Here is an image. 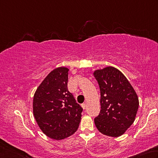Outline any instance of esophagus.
I'll list each match as a JSON object with an SVG mask.
<instances>
[{
    "instance_id": "obj_1",
    "label": "esophagus",
    "mask_w": 158,
    "mask_h": 158,
    "mask_svg": "<svg viewBox=\"0 0 158 158\" xmlns=\"http://www.w3.org/2000/svg\"><path fill=\"white\" fill-rule=\"evenodd\" d=\"M86 106H87L86 103H82V108H83V109L86 108Z\"/></svg>"
}]
</instances>
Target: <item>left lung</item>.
I'll use <instances>...</instances> for the list:
<instances>
[{
	"label": "left lung",
	"instance_id": "obj_1",
	"mask_svg": "<svg viewBox=\"0 0 158 158\" xmlns=\"http://www.w3.org/2000/svg\"><path fill=\"white\" fill-rule=\"evenodd\" d=\"M101 92V112L94 118L102 134L118 137L125 133L135 120L139 98L128 79L114 66L93 73Z\"/></svg>",
	"mask_w": 158,
	"mask_h": 158
}]
</instances>
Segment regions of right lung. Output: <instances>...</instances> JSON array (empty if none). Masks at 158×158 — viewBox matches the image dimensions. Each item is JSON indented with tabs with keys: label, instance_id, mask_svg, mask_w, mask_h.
Masks as SVG:
<instances>
[{
	"label": "right lung",
	"instance_id": "1",
	"mask_svg": "<svg viewBox=\"0 0 158 158\" xmlns=\"http://www.w3.org/2000/svg\"><path fill=\"white\" fill-rule=\"evenodd\" d=\"M69 69L60 66L50 72L33 97L32 110L37 123L47 137L62 140L78 128L82 108L68 91Z\"/></svg>",
	"mask_w": 158,
	"mask_h": 158
}]
</instances>
